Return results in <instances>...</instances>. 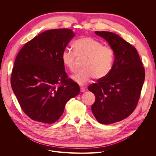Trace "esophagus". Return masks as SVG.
I'll list each match as a JSON object with an SVG mask.
<instances>
[{
    "label": "esophagus",
    "instance_id": "34e87169",
    "mask_svg": "<svg viewBox=\"0 0 156 156\" xmlns=\"http://www.w3.org/2000/svg\"><path fill=\"white\" fill-rule=\"evenodd\" d=\"M80 89H81V92H84V91L86 90V88H84V87H80Z\"/></svg>",
    "mask_w": 156,
    "mask_h": 156
}]
</instances>
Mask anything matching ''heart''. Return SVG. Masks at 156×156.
Wrapping results in <instances>:
<instances>
[{"mask_svg": "<svg viewBox=\"0 0 156 156\" xmlns=\"http://www.w3.org/2000/svg\"><path fill=\"white\" fill-rule=\"evenodd\" d=\"M74 51L64 49L61 57L63 64L71 72L75 71L77 57L84 58L81 70L72 75L71 78L79 84H84L92 77L100 79L109 73L114 61V52L109 46L90 37L75 40Z\"/></svg>", "mask_w": 156, "mask_h": 156, "instance_id": "heart-1", "label": "heart"}]
</instances>
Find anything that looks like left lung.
<instances>
[{"label": "left lung", "instance_id": "left-lung-1", "mask_svg": "<svg viewBox=\"0 0 156 156\" xmlns=\"http://www.w3.org/2000/svg\"><path fill=\"white\" fill-rule=\"evenodd\" d=\"M104 38L115 55L111 69L105 77L88 86L96 97L92 111L98 122L111 124L134 111L144 81L145 70L137 51L115 33L96 31Z\"/></svg>", "mask_w": 156, "mask_h": 156}]
</instances>
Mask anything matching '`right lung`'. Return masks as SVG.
Returning a JSON list of instances; mask_svg holds the SVG:
<instances>
[{
	"label": "right lung",
	"instance_id": "1",
	"mask_svg": "<svg viewBox=\"0 0 156 156\" xmlns=\"http://www.w3.org/2000/svg\"><path fill=\"white\" fill-rule=\"evenodd\" d=\"M74 36L69 29L46 30L28 41L16 56L11 86L22 110L33 120L53 124L66 103L80 92L79 84L68 79L61 57Z\"/></svg>",
	"mask_w": 156,
	"mask_h": 156
}]
</instances>
